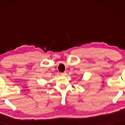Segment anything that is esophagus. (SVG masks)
<instances>
[{
	"instance_id": "34e87169",
	"label": "esophagus",
	"mask_w": 125,
	"mask_h": 125,
	"mask_svg": "<svg viewBox=\"0 0 125 125\" xmlns=\"http://www.w3.org/2000/svg\"><path fill=\"white\" fill-rule=\"evenodd\" d=\"M61 75H62V76L66 75H67V73H66V72H64V73H61Z\"/></svg>"
}]
</instances>
